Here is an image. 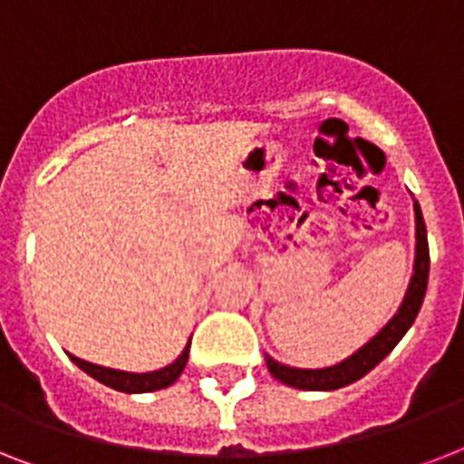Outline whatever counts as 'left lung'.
I'll use <instances>...</instances> for the list:
<instances>
[{
    "mask_svg": "<svg viewBox=\"0 0 464 464\" xmlns=\"http://www.w3.org/2000/svg\"><path fill=\"white\" fill-rule=\"evenodd\" d=\"M414 217H417V257H414V275H411L410 289L404 296L402 305L395 313V317L375 334L366 346H361L359 352L344 359L342 363L332 368H291L284 366L279 361L269 359L267 356V368L269 373L275 375L276 381H282L284 385L298 390H337L344 388L349 382L359 381L363 375L381 363L397 342L404 337V332L410 330L414 317L419 315V308L424 304L426 284H429V240H426V226L419 202H414Z\"/></svg>",
    "mask_w": 464,
    "mask_h": 464,
    "instance_id": "left-lung-1",
    "label": "left lung"
}]
</instances>
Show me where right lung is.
Segmentation results:
<instances>
[{"label":"right lung","instance_id":"1","mask_svg":"<svg viewBox=\"0 0 464 464\" xmlns=\"http://www.w3.org/2000/svg\"><path fill=\"white\" fill-rule=\"evenodd\" d=\"M188 356L189 344L182 349L180 356H178L170 366L154 371V373H125V371H115V368L96 366V363L76 359V356H72V361H74L82 371H86L91 378H96V381H101L103 385H108V388L112 390H120V392H151V390H160L168 388V385H173V382L180 378L182 368L188 363Z\"/></svg>","mask_w":464,"mask_h":464}]
</instances>
